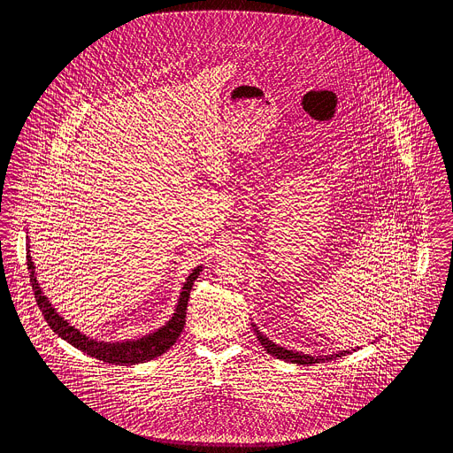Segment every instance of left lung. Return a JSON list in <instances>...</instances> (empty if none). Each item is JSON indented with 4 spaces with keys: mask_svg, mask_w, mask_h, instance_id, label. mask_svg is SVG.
<instances>
[{
    "mask_svg": "<svg viewBox=\"0 0 453 453\" xmlns=\"http://www.w3.org/2000/svg\"><path fill=\"white\" fill-rule=\"evenodd\" d=\"M253 327H255V334H257L259 343L266 349V353H270V355H273V357H277V358H280V360H285V362L297 364V365H312V364H319V362H324V360L329 362V360H336V358H340V357H345L346 353H351L349 349H346V351L343 349V351H338V353H333V355H319V357L305 355V353H302V351L287 349V348H283V346L273 343L270 338H266L263 333H259L257 324L253 323ZM357 348H358V346H357ZM353 351H355V349H353Z\"/></svg>",
    "mask_w": 453,
    "mask_h": 453,
    "instance_id": "obj_1",
    "label": "left lung"
}]
</instances>
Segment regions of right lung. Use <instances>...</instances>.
<instances>
[{"label":"right lung","mask_w":453,"mask_h":453,"mask_svg":"<svg viewBox=\"0 0 453 453\" xmlns=\"http://www.w3.org/2000/svg\"><path fill=\"white\" fill-rule=\"evenodd\" d=\"M27 266L30 270V281H32V288L35 294V301L39 309L42 311L43 319L50 326V329L61 336L69 345L81 349L83 353H87L89 357L96 358V360H104L111 365H135V364H144L150 362L152 358L163 355L165 351H168L178 340V336L183 331L185 326V318H187V305H188V297H190V290L194 281L198 279L202 266H196L194 272L188 275L187 281L183 283L180 299L176 303V309L173 312L172 319L165 324L163 327L156 329L151 334H146L139 340H127V342H96L93 338H89L87 334H83L80 329H76L74 326L65 321L63 316H59V312L52 307V303L42 294V288L37 281L35 272H34V261L30 257V246H27Z\"/></svg>","instance_id":"obj_1"}]
</instances>
